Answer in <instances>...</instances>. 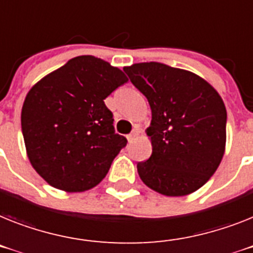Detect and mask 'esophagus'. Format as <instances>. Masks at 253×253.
Returning <instances> with one entry per match:
<instances>
[{
  "mask_svg": "<svg viewBox=\"0 0 253 253\" xmlns=\"http://www.w3.org/2000/svg\"><path fill=\"white\" fill-rule=\"evenodd\" d=\"M139 133H140V130H139V128H137V127H136V128H133V130L131 131L130 135L127 136V140H128L130 143H132L133 140H135L137 136H139Z\"/></svg>",
  "mask_w": 253,
  "mask_h": 253,
  "instance_id": "obj_1",
  "label": "esophagus"
}]
</instances>
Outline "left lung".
Instances as JSON below:
<instances>
[{"label": "left lung", "instance_id": "1", "mask_svg": "<svg viewBox=\"0 0 253 253\" xmlns=\"http://www.w3.org/2000/svg\"><path fill=\"white\" fill-rule=\"evenodd\" d=\"M132 84L148 99L152 156L137 163L140 179L169 197L198 190L221 162L226 109L217 91L192 72L150 61L125 67Z\"/></svg>", "mask_w": 253, "mask_h": 253}]
</instances>
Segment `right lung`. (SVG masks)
<instances>
[{"instance_id":"add662e5","label":"right lung","mask_w":253,"mask_h":253,"mask_svg":"<svg viewBox=\"0 0 253 253\" xmlns=\"http://www.w3.org/2000/svg\"><path fill=\"white\" fill-rule=\"evenodd\" d=\"M127 81L118 68L82 55L32 87L23 136L32 166L51 186L84 192L105 177L127 139L116 133L104 99Z\"/></svg>"}]
</instances>
